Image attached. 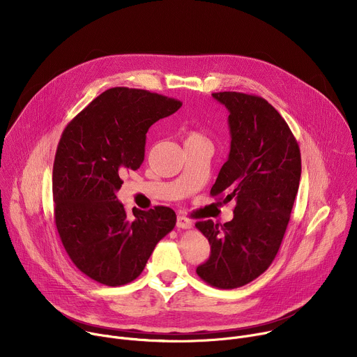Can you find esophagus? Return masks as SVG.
Segmentation results:
<instances>
[{"instance_id": "obj_1", "label": "esophagus", "mask_w": 357, "mask_h": 357, "mask_svg": "<svg viewBox=\"0 0 357 357\" xmlns=\"http://www.w3.org/2000/svg\"><path fill=\"white\" fill-rule=\"evenodd\" d=\"M176 226H178L179 229H190V227H192V222H190L188 218H185L183 215H178V218H176Z\"/></svg>"}]
</instances>
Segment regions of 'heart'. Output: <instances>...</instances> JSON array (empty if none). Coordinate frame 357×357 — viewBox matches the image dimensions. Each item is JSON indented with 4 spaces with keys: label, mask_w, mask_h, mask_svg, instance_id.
I'll return each mask as SVG.
<instances>
[{
    "label": "heart",
    "mask_w": 357,
    "mask_h": 357,
    "mask_svg": "<svg viewBox=\"0 0 357 357\" xmlns=\"http://www.w3.org/2000/svg\"><path fill=\"white\" fill-rule=\"evenodd\" d=\"M197 141H208V139L196 130H186L185 131V144L197 142Z\"/></svg>",
    "instance_id": "1"
}]
</instances>
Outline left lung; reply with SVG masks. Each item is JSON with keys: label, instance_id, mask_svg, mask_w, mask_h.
<instances>
[{"label": "left lung", "instance_id": "1", "mask_svg": "<svg viewBox=\"0 0 357 357\" xmlns=\"http://www.w3.org/2000/svg\"><path fill=\"white\" fill-rule=\"evenodd\" d=\"M212 96L230 112L231 144L211 196L236 206L225 225L196 223L211 244L196 274L215 288L233 289L260 277L277 256L298 193L301 151L266 98L238 91Z\"/></svg>", "mask_w": 357, "mask_h": 357}]
</instances>
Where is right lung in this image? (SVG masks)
I'll list each match as a JSON object with an SVG mask.
<instances>
[{"label": "right lung", "mask_w": 357, "mask_h": 357, "mask_svg": "<svg viewBox=\"0 0 357 357\" xmlns=\"http://www.w3.org/2000/svg\"><path fill=\"white\" fill-rule=\"evenodd\" d=\"M181 106L157 93L113 87L62 132L52 174L55 223L72 263L100 284L134 281L157 243L175 227L171 208H134L128 215L116 192L121 175L141 167L148 128Z\"/></svg>", "instance_id": "1"}]
</instances>
